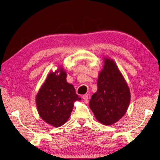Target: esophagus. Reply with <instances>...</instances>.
Returning <instances> with one entry per match:
<instances>
[{"label": "esophagus", "instance_id": "esophagus-1", "mask_svg": "<svg viewBox=\"0 0 160 160\" xmlns=\"http://www.w3.org/2000/svg\"><path fill=\"white\" fill-rule=\"evenodd\" d=\"M82 99L84 101V102L86 103H88V96L87 95H85L82 97Z\"/></svg>", "mask_w": 160, "mask_h": 160}]
</instances>
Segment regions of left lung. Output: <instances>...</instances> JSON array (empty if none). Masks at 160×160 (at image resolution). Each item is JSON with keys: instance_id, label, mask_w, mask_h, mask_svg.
Here are the masks:
<instances>
[{"instance_id": "left-lung-1", "label": "left lung", "mask_w": 160, "mask_h": 160, "mask_svg": "<svg viewBox=\"0 0 160 160\" xmlns=\"http://www.w3.org/2000/svg\"><path fill=\"white\" fill-rule=\"evenodd\" d=\"M99 73L97 91L89 106L96 119L104 125H112L125 115L130 101V91L125 78L113 59L103 58Z\"/></svg>"}]
</instances>
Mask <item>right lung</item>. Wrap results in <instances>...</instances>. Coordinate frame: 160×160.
Listing matches in <instances>:
<instances>
[{"instance_id":"right-lung-1","label":"right lung","mask_w":160,"mask_h":160,"mask_svg":"<svg viewBox=\"0 0 160 160\" xmlns=\"http://www.w3.org/2000/svg\"><path fill=\"white\" fill-rule=\"evenodd\" d=\"M66 77L62 66L49 73L36 97L40 117L53 127L63 125L70 117L74 102L81 100Z\"/></svg>"}]
</instances>
